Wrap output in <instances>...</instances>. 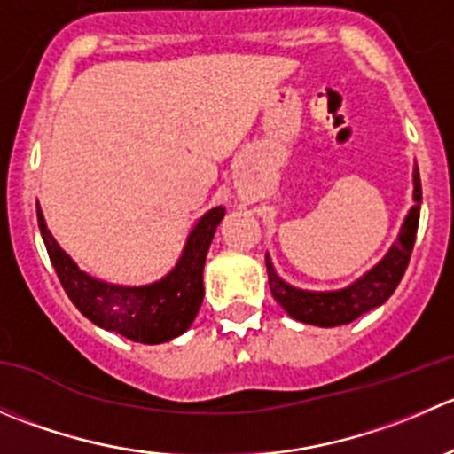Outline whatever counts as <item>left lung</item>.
Masks as SVG:
<instances>
[{
	"instance_id": "1",
	"label": "left lung",
	"mask_w": 454,
	"mask_h": 454,
	"mask_svg": "<svg viewBox=\"0 0 454 454\" xmlns=\"http://www.w3.org/2000/svg\"><path fill=\"white\" fill-rule=\"evenodd\" d=\"M413 200L415 206L406 215L397 241L391 246L387 256L380 261L375 268L358 278L351 286L333 292H309L299 290L283 281L272 268V261L265 254V268H268V283L274 301L286 309L292 318L308 325H318V327H336V325H347L358 316L367 314L369 309L382 305L388 296L400 286L402 277L409 265L411 253H413L415 235H418L419 223V204H422V182H419V171H413Z\"/></svg>"
}]
</instances>
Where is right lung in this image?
I'll return each mask as SVG.
<instances>
[{"mask_svg":"<svg viewBox=\"0 0 454 454\" xmlns=\"http://www.w3.org/2000/svg\"><path fill=\"white\" fill-rule=\"evenodd\" d=\"M226 215L223 206L210 208L195 223L176 268L151 286L125 287L90 277L70 259L50 235L41 208L36 222L57 277L85 318L107 332H116L134 342L160 345L184 333L198 316L204 299V263L215 231Z\"/></svg>","mask_w":454,"mask_h":454,"instance_id":"right-lung-1","label":"right lung"}]
</instances>
